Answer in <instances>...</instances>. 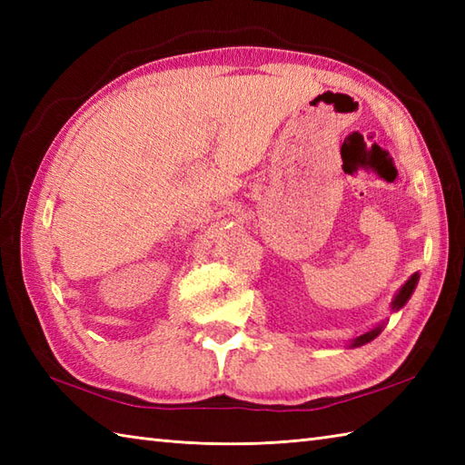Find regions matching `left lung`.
<instances>
[{
  "label": "left lung",
  "instance_id": "1",
  "mask_svg": "<svg viewBox=\"0 0 465 465\" xmlns=\"http://www.w3.org/2000/svg\"><path fill=\"white\" fill-rule=\"evenodd\" d=\"M418 282H420V273L416 272L413 275H410V280L401 285L400 288V292L393 295V300H391V312H400L403 305L408 303V300L411 298V293H413V290H416V285H418ZM383 325L385 323H380V325H375L373 330H370V331H365V333H361V335H358V338L355 340H351V343L348 345V348H360V345H365V343H370L371 340H375L378 338V335L381 333V330H383Z\"/></svg>",
  "mask_w": 465,
  "mask_h": 465
}]
</instances>
